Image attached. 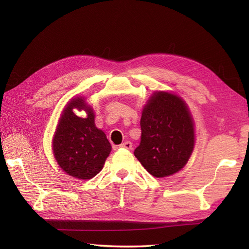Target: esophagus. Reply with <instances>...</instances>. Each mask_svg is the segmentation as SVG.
Listing matches in <instances>:
<instances>
[{"mask_svg": "<svg viewBox=\"0 0 249 249\" xmlns=\"http://www.w3.org/2000/svg\"><path fill=\"white\" fill-rule=\"evenodd\" d=\"M132 142H130V141H125V142H124V143H122V144L119 145V147H122V148H126V149H132Z\"/></svg>", "mask_w": 249, "mask_h": 249, "instance_id": "1", "label": "esophagus"}]
</instances>
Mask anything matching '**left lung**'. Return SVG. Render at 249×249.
Segmentation results:
<instances>
[{
	"label": "left lung",
	"mask_w": 249,
	"mask_h": 249,
	"mask_svg": "<svg viewBox=\"0 0 249 249\" xmlns=\"http://www.w3.org/2000/svg\"><path fill=\"white\" fill-rule=\"evenodd\" d=\"M141 141L135 157L156 178L172 176L187 164L194 148V124L186 103L157 91L142 110Z\"/></svg>",
	"instance_id": "8db88e82"
}]
</instances>
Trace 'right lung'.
<instances>
[{
  "label": "right lung",
  "mask_w": 249,
  "mask_h": 249,
  "mask_svg": "<svg viewBox=\"0 0 249 249\" xmlns=\"http://www.w3.org/2000/svg\"><path fill=\"white\" fill-rule=\"evenodd\" d=\"M73 108L84 109L87 117H77ZM111 148L106 134L95 126L92 108L81 96L70 101L53 138V153L59 166L71 177L90 179L103 169Z\"/></svg>",
  "instance_id": "obj_1"
}]
</instances>
